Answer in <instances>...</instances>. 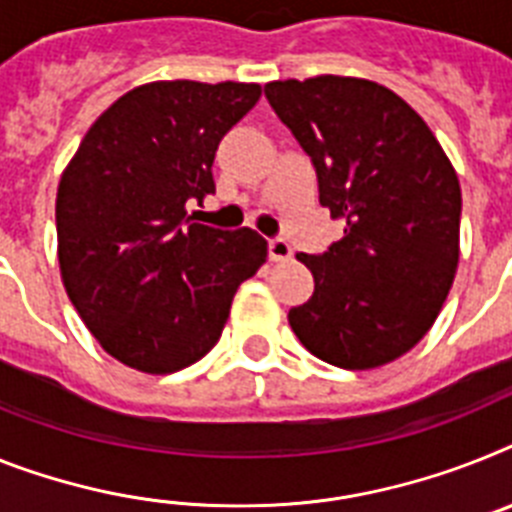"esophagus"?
<instances>
[{"label": "esophagus", "mask_w": 512, "mask_h": 512, "mask_svg": "<svg viewBox=\"0 0 512 512\" xmlns=\"http://www.w3.org/2000/svg\"><path fill=\"white\" fill-rule=\"evenodd\" d=\"M268 255L273 263H286V260H291V244L286 242V239H270L268 242Z\"/></svg>", "instance_id": "1"}]
</instances>
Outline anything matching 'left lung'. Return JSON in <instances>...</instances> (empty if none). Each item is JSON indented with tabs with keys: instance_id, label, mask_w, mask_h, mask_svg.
<instances>
[{
	"instance_id": "obj_1",
	"label": "left lung",
	"mask_w": 512,
	"mask_h": 512,
	"mask_svg": "<svg viewBox=\"0 0 512 512\" xmlns=\"http://www.w3.org/2000/svg\"><path fill=\"white\" fill-rule=\"evenodd\" d=\"M265 98L317 171L343 239L302 260L315 294L289 309L309 354L343 369L393 362L427 336L458 270L461 184L419 114L362 77L276 80Z\"/></svg>"
}]
</instances>
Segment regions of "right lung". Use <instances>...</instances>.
Wrapping results in <instances>:
<instances>
[{"mask_svg":"<svg viewBox=\"0 0 512 512\" xmlns=\"http://www.w3.org/2000/svg\"><path fill=\"white\" fill-rule=\"evenodd\" d=\"M257 83L161 80L93 122L57 190V255L85 328L117 362L169 375L221 338L236 289L268 257L252 229L195 223L216 192L223 135L260 101Z\"/></svg>","mask_w":512,"mask_h":512,"instance_id":"1","label":"right lung"}]
</instances>
